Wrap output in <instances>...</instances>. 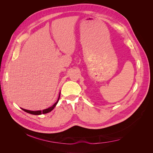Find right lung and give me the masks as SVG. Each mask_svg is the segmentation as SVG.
<instances>
[{
  "label": "right lung",
  "instance_id": "right-lung-1",
  "mask_svg": "<svg viewBox=\"0 0 153 153\" xmlns=\"http://www.w3.org/2000/svg\"><path fill=\"white\" fill-rule=\"evenodd\" d=\"M59 98H60V94H59V98L57 100V101L55 102L52 106H50V107L47 108V109H45V110H37V111H31V110H26V109H24V108H22L23 110H24L25 112L29 113V114H33V115H41L42 114H47L50 112H51L55 107V106H56V105L57 104L58 101L59 100Z\"/></svg>",
  "mask_w": 153,
  "mask_h": 153
}]
</instances>
